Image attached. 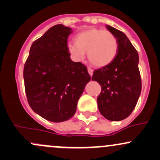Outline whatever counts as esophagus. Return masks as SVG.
<instances>
[{
    "mask_svg": "<svg viewBox=\"0 0 160 160\" xmlns=\"http://www.w3.org/2000/svg\"><path fill=\"white\" fill-rule=\"evenodd\" d=\"M88 73H89V74H90V76H93V69H91V68H90V67H88Z\"/></svg>",
    "mask_w": 160,
    "mask_h": 160,
    "instance_id": "1",
    "label": "esophagus"
}]
</instances>
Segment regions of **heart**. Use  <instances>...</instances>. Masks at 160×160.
<instances>
[{"label": "heart", "mask_w": 160, "mask_h": 160, "mask_svg": "<svg viewBox=\"0 0 160 160\" xmlns=\"http://www.w3.org/2000/svg\"><path fill=\"white\" fill-rule=\"evenodd\" d=\"M76 42L67 44V50L76 61L87 55L90 62L98 67L110 64L118 51V39L112 32L100 28H90L80 32L75 37Z\"/></svg>", "instance_id": "b5f03b06"}]
</instances>
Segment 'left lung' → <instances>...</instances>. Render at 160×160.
<instances>
[{
	"instance_id": "obj_1",
	"label": "left lung",
	"mask_w": 160,
	"mask_h": 160,
	"mask_svg": "<svg viewBox=\"0 0 160 160\" xmlns=\"http://www.w3.org/2000/svg\"><path fill=\"white\" fill-rule=\"evenodd\" d=\"M106 28L118 39V54L110 64L94 70L92 80L98 82L102 88L97 97L100 114L108 121H119L132 113L140 97L139 58L123 32L109 25Z\"/></svg>"
}]
</instances>
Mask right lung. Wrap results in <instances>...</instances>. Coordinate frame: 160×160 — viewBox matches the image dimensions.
Wrapping results in <instances>:
<instances>
[{
  "instance_id": "obj_1",
  "label": "right lung",
  "mask_w": 160,
  "mask_h": 160,
  "mask_svg": "<svg viewBox=\"0 0 160 160\" xmlns=\"http://www.w3.org/2000/svg\"><path fill=\"white\" fill-rule=\"evenodd\" d=\"M72 32L63 24L48 29L31 45L24 67L30 106L39 116L56 123L74 115L78 99L91 81L87 67L69 57L67 39Z\"/></svg>"
}]
</instances>
